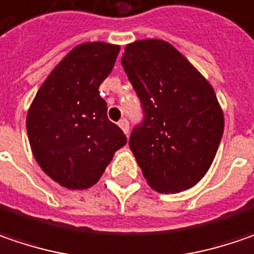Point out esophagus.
Masks as SVG:
<instances>
[{
	"label": "esophagus",
	"instance_id": "1",
	"mask_svg": "<svg viewBox=\"0 0 254 254\" xmlns=\"http://www.w3.org/2000/svg\"><path fill=\"white\" fill-rule=\"evenodd\" d=\"M119 127L124 131L126 135H128V131H130V124H128V121L126 120V119H123V120L119 121Z\"/></svg>",
	"mask_w": 254,
	"mask_h": 254
}]
</instances>
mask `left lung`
<instances>
[{
    "label": "left lung",
    "instance_id": "1",
    "mask_svg": "<svg viewBox=\"0 0 254 254\" xmlns=\"http://www.w3.org/2000/svg\"><path fill=\"white\" fill-rule=\"evenodd\" d=\"M121 64L144 110L128 140L143 176L159 193H180L210 169L224 130L211 84L170 43L126 45Z\"/></svg>",
    "mask_w": 254,
    "mask_h": 254
}]
</instances>
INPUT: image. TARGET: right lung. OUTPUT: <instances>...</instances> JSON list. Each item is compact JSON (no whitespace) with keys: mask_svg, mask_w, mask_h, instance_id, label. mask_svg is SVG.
I'll return each instance as SVG.
<instances>
[{"mask_svg":"<svg viewBox=\"0 0 254 254\" xmlns=\"http://www.w3.org/2000/svg\"><path fill=\"white\" fill-rule=\"evenodd\" d=\"M120 45L83 43L50 72L27 113L32 154L45 174L70 190L94 186L114 153L127 143L108 120L98 87L111 72Z\"/></svg>","mask_w":254,"mask_h":254,"instance_id":"add662e5","label":"right lung"}]
</instances>
